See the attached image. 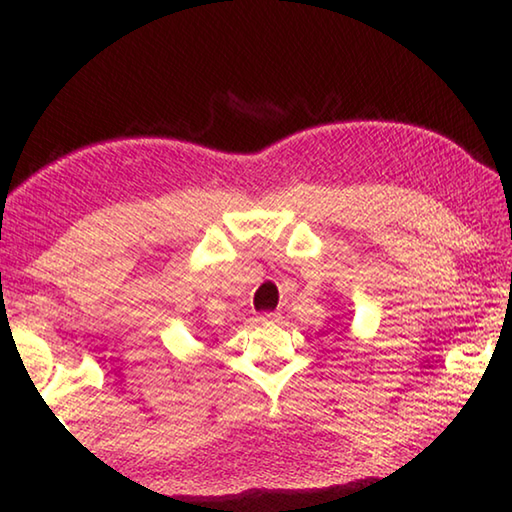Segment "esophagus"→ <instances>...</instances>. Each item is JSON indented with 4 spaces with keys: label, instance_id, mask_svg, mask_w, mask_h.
Returning a JSON list of instances; mask_svg holds the SVG:
<instances>
[{
    "label": "esophagus",
    "instance_id": "obj_1",
    "mask_svg": "<svg viewBox=\"0 0 512 512\" xmlns=\"http://www.w3.org/2000/svg\"><path fill=\"white\" fill-rule=\"evenodd\" d=\"M255 320H257V323H262V325H273V323H280V316H277V314H262V316H257Z\"/></svg>",
    "mask_w": 512,
    "mask_h": 512
}]
</instances>
